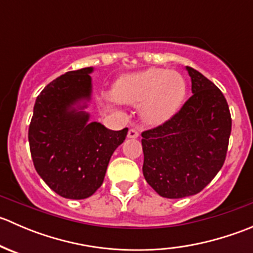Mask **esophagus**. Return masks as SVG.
I'll return each instance as SVG.
<instances>
[{"label":"esophagus","mask_w":253,"mask_h":253,"mask_svg":"<svg viewBox=\"0 0 253 253\" xmlns=\"http://www.w3.org/2000/svg\"><path fill=\"white\" fill-rule=\"evenodd\" d=\"M127 137H128V138H137V137H139V131L136 128H129Z\"/></svg>","instance_id":"34e87169"}]
</instances>
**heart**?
Here are the masks:
<instances>
[{
  "instance_id": "1",
  "label": "heart",
  "mask_w": 253,
  "mask_h": 253,
  "mask_svg": "<svg viewBox=\"0 0 253 253\" xmlns=\"http://www.w3.org/2000/svg\"><path fill=\"white\" fill-rule=\"evenodd\" d=\"M186 95L185 79L175 71L149 70L120 77L112 88L116 101L141 104L142 119L147 124H163L174 116Z\"/></svg>"
}]
</instances>
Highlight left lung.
I'll list each match as a JSON object with an SVG mask.
<instances>
[{"mask_svg":"<svg viewBox=\"0 0 253 253\" xmlns=\"http://www.w3.org/2000/svg\"><path fill=\"white\" fill-rule=\"evenodd\" d=\"M192 96L167 122L142 133L143 175L165 198L201 192L225 162L231 116L220 89L186 67Z\"/></svg>","mask_w":253,"mask_h":253,"instance_id":"1","label":"left lung"}]
</instances>
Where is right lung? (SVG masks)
Here are the masks:
<instances>
[{
    "label": "right lung",
    "mask_w": 253,
    "mask_h": 253,
    "mask_svg": "<svg viewBox=\"0 0 253 253\" xmlns=\"http://www.w3.org/2000/svg\"><path fill=\"white\" fill-rule=\"evenodd\" d=\"M93 67L70 71L42 90L30 121V153L35 170L61 197L84 200L105 177L112 153L128 128L111 131L89 122Z\"/></svg>",
    "instance_id": "add662e5"
}]
</instances>
